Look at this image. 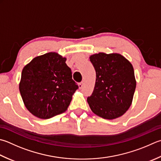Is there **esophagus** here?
Segmentation results:
<instances>
[{"label": "esophagus", "instance_id": "1", "mask_svg": "<svg viewBox=\"0 0 161 161\" xmlns=\"http://www.w3.org/2000/svg\"><path fill=\"white\" fill-rule=\"evenodd\" d=\"M83 86H84V81H81V82H80V84H79V88H80V89H82Z\"/></svg>", "mask_w": 161, "mask_h": 161}]
</instances>
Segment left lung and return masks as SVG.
I'll use <instances>...</instances> for the list:
<instances>
[{"label": "left lung", "instance_id": "8db88e82", "mask_svg": "<svg viewBox=\"0 0 161 161\" xmlns=\"http://www.w3.org/2000/svg\"><path fill=\"white\" fill-rule=\"evenodd\" d=\"M96 72L93 92L87 102L92 112L105 119L125 114L136 88L133 65L119 53H98L90 56Z\"/></svg>", "mask_w": 161, "mask_h": 161}]
</instances>
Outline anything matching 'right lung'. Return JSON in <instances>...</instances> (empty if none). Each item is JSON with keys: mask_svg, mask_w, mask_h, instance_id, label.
<instances>
[{"mask_svg": "<svg viewBox=\"0 0 161 161\" xmlns=\"http://www.w3.org/2000/svg\"><path fill=\"white\" fill-rule=\"evenodd\" d=\"M66 58L55 52L34 58L21 72L19 91L27 109L47 119L68 109L79 86L72 79Z\"/></svg>", "mask_w": 161, "mask_h": 161, "instance_id": "obj_1", "label": "right lung"}]
</instances>
